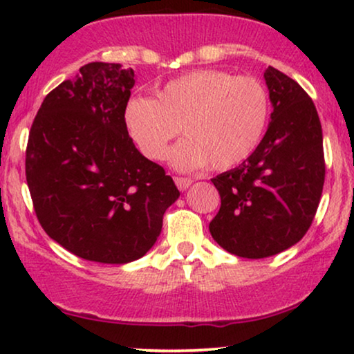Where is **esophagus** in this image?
<instances>
[{
  "label": "esophagus",
  "instance_id": "34e87169",
  "mask_svg": "<svg viewBox=\"0 0 354 354\" xmlns=\"http://www.w3.org/2000/svg\"><path fill=\"white\" fill-rule=\"evenodd\" d=\"M174 182H176V185H177V188L178 190H187L188 187L192 185V178L190 177H180V176H176L174 177Z\"/></svg>",
  "mask_w": 354,
  "mask_h": 354
}]
</instances>
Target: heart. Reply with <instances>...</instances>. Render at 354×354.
Returning <instances> with one entry per match:
<instances>
[{"instance_id": "heart-1", "label": "heart", "mask_w": 354, "mask_h": 354, "mask_svg": "<svg viewBox=\"0 0 354 354\" xmlns=\"http://www.w3.org/2000/svg\"><path fill=\"white\" fill-rule=\"evenodd\" d=\"M269 114V93L259 79L198 69L164 84L156 100L132 98L124 118L130 137L147 158H164L182 127L187 138L172 149L174 166L188 169L209 161L212 169L225 171L256 151Z\"/></svg>"}]
</instances>
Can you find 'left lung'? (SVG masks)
Wrapping results in <instances>:
<instances>
[{"instance_id":"1","label":"left lung","mask_w":354,"mask_h":354,"mask_svg":"<svg viewBox=\"0 0 354 354\" xmlns=\"http://www.w3.org/2000/svg\"><path fill=\"white\" fill-rule=\"evenodd\" d=\"M274 111L264 138L239 167L212 178L221 209L209 224L217 243L259 259L298 243L321 201L326 161L313 100L283 72H264Z\"/></svg>"}]
</instances>
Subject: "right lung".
<instances>
[{"mask_svg":"<svg viewBox=\"0 0 354 354\" xmlns=\"http://www.w3.org/2000/svg\"><path fill=\"white\" fill-rule=\"evenodd\" d=\"M133 85L132 69L85 64L46 95L28 133L26 177L38 222L62 248L95 263L147 254L180 195L127 132Z\"/></svg>","mask_w":354,"mask_h":354,"instance_id":"right-lung-1","label":"right lung"}]
</instances>
